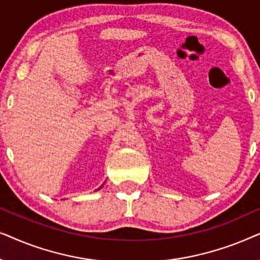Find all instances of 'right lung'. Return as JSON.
<instances>
[{
	"label": "right lung",
	"mask_w": 260,
	"mask_h": 260,
	"mask_svg": "<svg viewBox=\"0 0 260 260\" xmlns=\"http://www.w3.org/2000/svg\"><path fill=\"white\" fill-rule=\"evenodd\" d=\"M101 188H102V187H101ZM101 188H99V189H101ZM97 190H98V189H97Z\"/></svg>",
	"instance_id": "obj_1"
}]
</instances>
